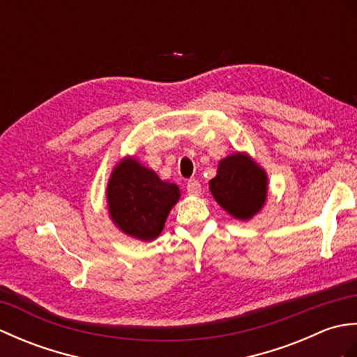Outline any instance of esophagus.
I'll list each match as a JSON object with an SVG mask.
<instances>
[{"label":"esophagus","instance_id":"34e87169","mask_svg":"<svg viewBox=\"0 0 357 357\" xmlns=\"http://www.w3.org/2000/svg\"><path fill=\"white\" fill-rule=\"evenodd\" d=\"M187 192H188V195H195V196H198L199 193H201V184H199V181H196V179H190L187 183Z\"/></svg>","mask_w":357,"mask_h":357}]
</instances>
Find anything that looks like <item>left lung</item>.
Instances as JSON below:
<instances>
[{"label": "left lung", "instance_id": "8db88e82", "mask_svg": "<svg viewBox=\"0 0 357 357\" xmlns=\"http://www.w3.org/2000/svg\"><path fill=\"white\" fill-rule=\"evenodd\" d=\"M267 173L247 153H233L219 161L210 192L227 213L248 221L267 199Z\"/></svg>", "mask_w": 357, "mask_h": 357}]
</instances>
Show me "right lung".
I'll return each instance as SVG.
<instances>
[{
    "label": "right lung",
    "instance_id": "right-lung-1",
    "mask_svg": "<svg viewBox=\"0 0 357 357\" xmlns=\"http://www.w3.org/2000/svg\"><path fill=\"white\" fill-rule=\"evenodd\" d=\"M105 195L112 221L121 231L141 241H153L161 234L181 192L176 184L161 181L135 158H124L113 169Z\"/></svg>",
    "mask_w": 357,
    "mask_h": 357
}]
</instances>
